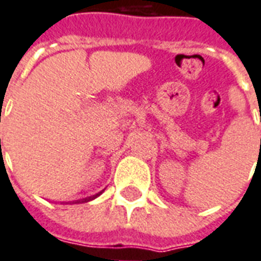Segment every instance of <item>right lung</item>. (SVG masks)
Returning <instances> with one entry per match:
<instances>
[{
    "instance_id": "1",
    "label": "right lung",
    "mask_w": 261,
    "mask_h": 261,
    "mask_svg": "<svg viewBox=\"0 0 261 261\" xmlns=\"http://www.w3.org/2000/svg\"><path fill=\"white\" fill-rule=\"evenodd\" d=\"M97 195H99V194H97ZM97 195H96V197H97ZM93 198H95V197H92V198H88V199H85V201H89V199H93Z\"/></svg>"
}]
</instances>
